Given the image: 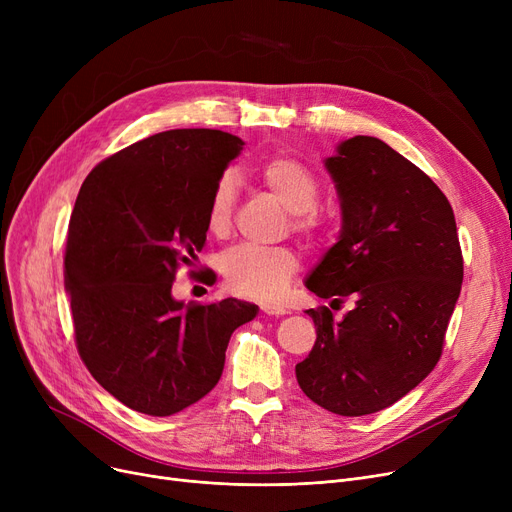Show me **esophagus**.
I'll return each mask as SVG.
<instances>
[{
	"label": "esophagus",
	"mask_w": 512,
	"mask_h": 512,
	"mask_svg": "<svg viewBox=\"0 0 512 512\" xmlns=\"http://www.w3.org/2000/svg\"><path fill=\"white\" fill-rule=\"evenodd\" d=\"M261 311H263L265 315H276V317H280V315H286V313H288V311H286V307L276 305V303H263V305H261Z\"/></svg>",
	"instance_id": "esophagus-1"
}]
</instances>
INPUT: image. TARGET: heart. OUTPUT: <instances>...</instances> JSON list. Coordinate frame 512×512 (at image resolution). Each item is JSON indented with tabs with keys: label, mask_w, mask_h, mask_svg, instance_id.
Returning <instances> with one entry per match:
<instances>
[{
	"label": "heart",
	"mask_w": 512,
	"mask_h": 512,
	"mask_svg": "<svg viewBox=\"0 0 512 512\" xmlns=\"http://www.w3.org/2000/svg\"><path fill=\"white\" fill-rule=\"evenodd\" d=\"M263 184L294 213L292 226L307 236L324 230V220L315 213L319 199V182L301 161L276 155L259 168ZM238 178L226 170L215 180L207 203V228L215 236H224L234 220ZM299 270V257L286 247L236 245L222 253L220 272L228 288L240 297L272 301L286 290L288 282Z\"/></svg>",
	"instance_id": "heart-1"
}]
</instances>
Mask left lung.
Instances as JSON below:
<instances>
[{
	"instance_id": "1",
	"label": "left lung",
	"mask_w": 512,
	"mask_h": 512,
	"mask_svg": "<svg viewBox=\"0 0 512 512\" xmlns=\"http://www.w3.org/2000/svg\"><path fill=\"white\" fill-rule=\"evenodd\" d=\"M342 228L305 286L319 299H355L340 321L307 309L317 340L297 365L301 390L330 413L382 411L440 361L463 284V253L446 195L375 137H353L326 159Z\"/></svg>"
}]
</instances>
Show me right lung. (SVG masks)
Segmentation results:
<instances>
[{"label":"right lung","instance_id":"add662e5","mask_svg":"<svg viewBox=\"0 0 512 512\" xmlns=\"http://www.w3.org/2000/svg\"><path fill=\"white\" fill-rule=\"evenodd\" d=\"M242 143L211 128L157 132L85 178L68 226L78 355L122 405L168 417L220 382L232 332L257 305L180 303L172 282L205 245L211 188Z\"/></svg>","mask_w":512,"mask_h":512}]
</instances>
